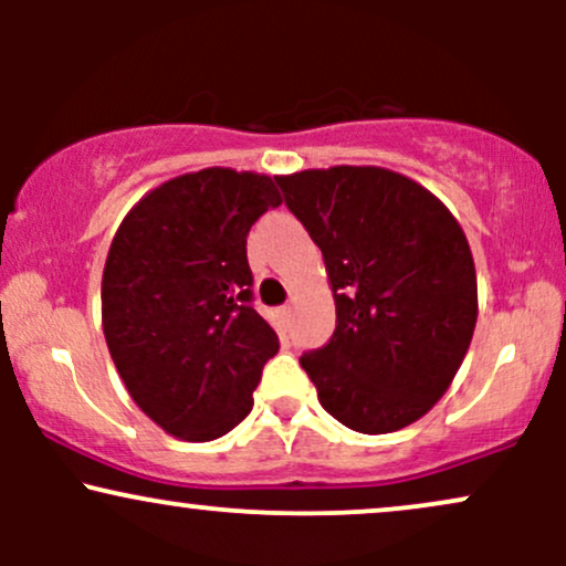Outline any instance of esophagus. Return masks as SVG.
<instances>
[{"instance_id": "obj_1", "label": "esophagus", "mask_w": 566, "mask_h": 566, "mask_svg": "<svg viewBox=\"0 0 566 566\" xmlns=\"http://www.w3.org/2000/svg\"><path fill=\"white\" fill-rule=\"evenodd\" d=\"M279 316H282V322H290V305L279 308Z\"/></svg>"}]
</instances>
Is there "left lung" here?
Here are the masks:
<instances>
[{"mask_svg":"<svg viewBox=\"0 0 566 566\" xmlns=\"http://www.w3.org/2000/svg\"><path fill=\"white\" fill-rule=\"evenodd\" d=\"M322 250L335 297L327 346L301 356L322 407L359 433L399 431L431 409L476 327V269L452 212L386 167L276 175Z\"/></svg>","mask_w":566,"mask_h":566,"instance_id":"obj_1","label":"left lung"}]
</instances>
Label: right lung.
<instances>
[{"mask_svg":"<svg viewBox=\"0 0 566 566\" xmlns=\"http://www.w3.org/2000/svg\"><path fill=\"white\" fill-rule=\"evenodd\" d=\"M279 205L269 175L207 167L148 191L116 229L103 335L135 405L172 437L212 441L250 415L279 337L252 308L247 233Z\"/></svg>","mask_w":566,"mask_h":566,"instance_id":"add662e5","label":"right lung"}]
</instances>
